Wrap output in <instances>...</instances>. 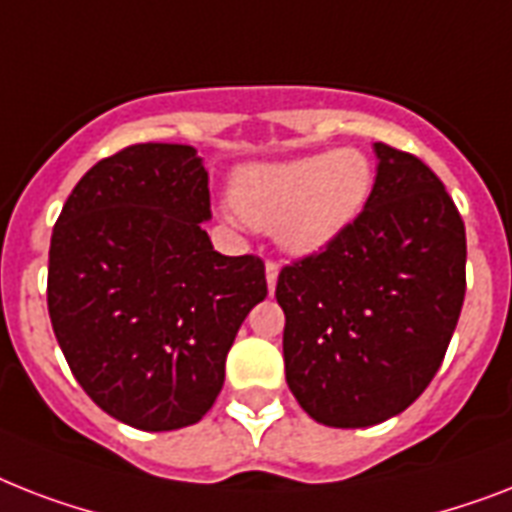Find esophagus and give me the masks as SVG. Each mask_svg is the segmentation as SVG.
<instances>
[{"instance_id": "esophagus-1", "label": "esophagus", "mask_w": 512, "mask_h": 512, "mask_svg": "<svg viewBox=\"0 0 512 512\" xmlns=\"http://www.w3.org/2000/svg\"><path fill=\"white\" fill-rule=\"evenodd\" d=\"M265 281H268V292L276 289V281H279V265L273 263H265Z\"/></svg>"}]
</instances>
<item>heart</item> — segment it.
Here are the masks:
<instances>
[{
  "label": "heart",
  "mask_w": 512,
  "mask_h": 512,
  "mask_svg": "<svg viewBox=\"0 0 512 512\" xmlns=\"http://www.w3.org/2000/svg\"><path fill=\"white\" fill-rule=\"evenodd\" d=\"M372 183L369 159L353 148H340L244 167L233 180V201L249 225L276 231L284 249L316 255L356 220Z\"/></svg>",
  "instance_id": "obj_1"
}]
</instances>
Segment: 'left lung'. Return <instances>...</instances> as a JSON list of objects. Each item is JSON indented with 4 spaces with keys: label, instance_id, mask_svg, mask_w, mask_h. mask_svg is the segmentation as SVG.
I'll return each mask as SVG.
<instances>
[{
    "label": "left lung",
    "instance_id": "8db88e82",
    "mask_svg": "<svg viewBox=\"0 0 512 512\" xmlns=\"http://www.w3.org/2000/svg\"><path fill=\"white\" fill-rule=\"evenodd\" d=\"M374 154L361 215L276 284L287 385L329 428H369L414 404L465 300V223L444 183L398 148Z\"/></svg>",
    "mask_w": 512,
    "mask_h": 512
}]
</instances>
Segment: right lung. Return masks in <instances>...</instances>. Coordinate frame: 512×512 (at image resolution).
<instances>
[{
    "label": "right lung",
    "instance_id": "right-lung-1",
    "mask_svg": "<svg viewBox=\"0 0 512 512\" xmlns=\"http://www.w3.org/2000/svg\"><path fill=\"white\" fill-rule=\"evenodd\" d=\"M196 148L138 143L76 183L52 228L47 308L76 382L114 420L177 430L212 409L260 257L215 252Z\"/></svg>",
    "mask_w": 512,
    "mask_h": 512
}]
</instances>
